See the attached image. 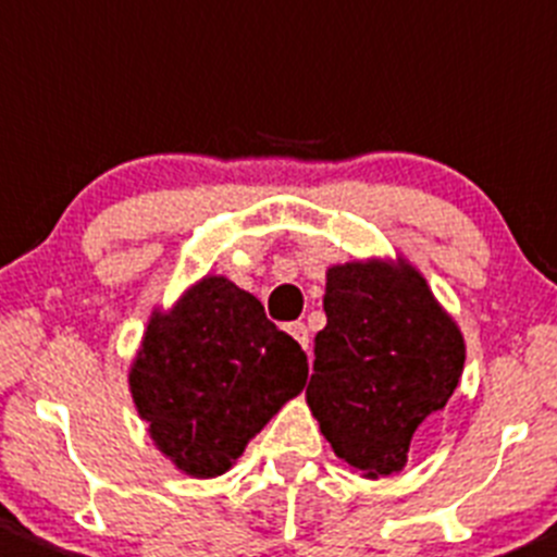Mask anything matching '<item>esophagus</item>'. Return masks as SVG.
Segmentation results:
<instances>
[{
	"label": "esophagus",
	"instance_id": "obj_1",
	"mask_svg": "<svg viewBox=\"0 0 557 557\" xmlns=\"http://www.w3.org/2000/svg\"><path fill=\"white\" fill-rule=\"evenodd\" d=\"M288 332H290V337H294V341L302 346V349H308L310 332H308V326L302 324V321H294V324H288Z\"/></svg>",
	"mask_w": 557,
	"mask_h": 557
}]
</instances>
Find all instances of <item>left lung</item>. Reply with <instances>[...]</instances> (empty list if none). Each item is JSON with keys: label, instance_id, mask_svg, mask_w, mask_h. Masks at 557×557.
Returning a JSON list of instances; mask_svg holds the SVG:
<instances>
[{"label": "left lung", "instance_id": "1", "mask_svg": "<svg viewBox=\"0 0 557 557\" xmlns=\"http://www.w3.org/2000/svg\"><path fill=\"white\" fill-rule=\"evenodd\" d=\"M308 396L337 459L366 478L404 470L418 425L454 396L465 337L407 261L326 272Z\"/></svg>", "mask_w": 557, "mask_h": 557}]
</instances>
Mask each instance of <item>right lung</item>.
I'll use <instances>...</instances> for the list:
<instances>
[{"instance_id": "add662e5", "label": "right lung", "mask_w": 557, "mask_h": 557, "mask_svg": "<svg viewBox=\"0 0 557 557\" xmlns=\"http://www.w3.org/2000/svg\"><path fill=\"white\" fill-rule=\"evenodd\" d=\"M308 382V355L227 277H202L153 313L128 387L156 448L191 478L233 467Z\"/></svg>"}]
</instances>
